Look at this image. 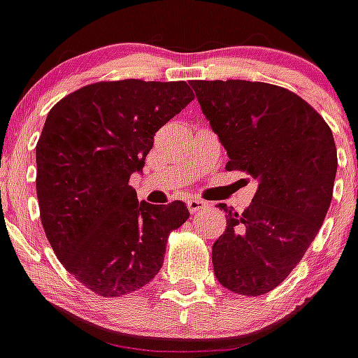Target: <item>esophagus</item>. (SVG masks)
<instances>
[{"mask_svg": "<svg viewBox=\"0 0 358 358\" xmlns=\"http://www.w3.org/2000/svg\"><path fill=\"white\" fill-rule=\"evenodd\" d=\"M187 208H189L190 213H197V211H201V209L208 208V202L202 201V199H197V197H192V199L187 201Z\"/></svg>", "mask_w": 358, "mask_h": 358, "instance_id": "1", "label": "esophagus"}]
</instances>
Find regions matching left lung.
<instances>
[{
	"mask_svg": "<svg viewBox=\"0 0 358 358\" xmlns=\"http://www.w3.org/2000/svg\"><path fill=\"white\" fill-rule=\"evenodd\" d=\"M202 114L225 147L227 171L258 183L243 213L220 204L227 229L213 244L223 287L243 296L275 289L319 234L333 199V131L308 102L268 83L192 81Z\"/></svg>",
	"mask_w": 358,
	"mask_h": 358,
	"instance_id": "1",
	"label": "left lung"
}]
</instances>
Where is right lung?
I'll return each mask as SVG.
<instances>
[{"mask_svg": "<svg viewBox=\"0 0 358 358\" xmlns=\"http://www.w3.org/2000/svg\"><path fill=\"white\" fill-rule=\"evenodd\" d=\"M185 81H100L69 93L48 112L36 145V192L46 237L69 273L106 298L149 284L171 230L189 220L185 202L136 199L159 128L185 109Z\"/></svg>", "mask_w": 358, "mask_h": 358, "instance_id": "right-lung-1", "label": "right lung"}]
</instances>
